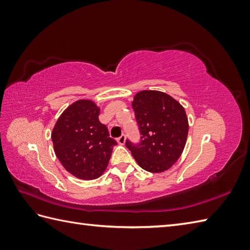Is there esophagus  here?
I'll return each instance as SVG.
<instances>
[{
  "mask_svg": "<svg viewBox=\"0 0 250 250\" xmlns=\"http://www.w3.org/2000/svg\"><path fill=\"white\" fill-rule=\"evenodd\" d=\"M117 142H118L119 145H125V135H121L120 137L117 139Z\"/></svg>",
  "mask_w": 250,
  "mask_h": 250,
  "instance_id": "34e87169",
  "label": "esophagus"
}]
</instances>
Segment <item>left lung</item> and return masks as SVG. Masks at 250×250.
<instances>
[{
  "instance_id": "left-lung-1",
  "label": "left lung",
  "mask_w": 250,
  "mask_h": 250,
  "mask_svg": "<svg viewBox=\"0 0 250 250\" xmlns=\"http://www.w3.org/2000/svg\"><path fill=\"white\" fill-rule=\"evenodd\" d=\"M132 108L141 132V143L126 141L137 164L150 173L171 168L182 156L189 124L185 108L166 92L143 90L134 95Z\"/></svg>"
}]
</instances>
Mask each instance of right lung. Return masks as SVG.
<instances>
[{
	"label": "right lung",
	"instance_id": "obj_1",
	"mask_svg": "<svg viewBox=\"0 0 250 250\" xmlns=\"http://www.w3.org/2000/svg\"><path fill=\"white\" fill-rule=\"evenodd\" d=\"M99 115L100 107L92 100H78L63 111L51 132L57 158L79 179L99 178L117 145Z\"/></svg>",
	"mask_w": 250,
	"mask_h": 250
}]
</instances>
